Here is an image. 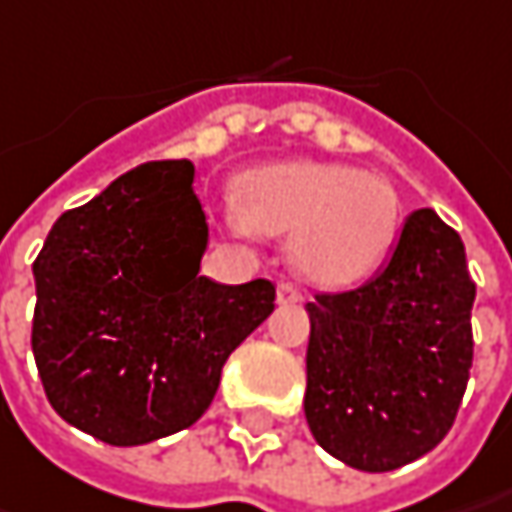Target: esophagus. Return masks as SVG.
I'll use <instances>...</instances> for the list:
<instances>
[{"label": "esophagus", "mask_w": 512, "mask_h": 512, "mask_svg": "<svg viewBox=\"0 0 512 512\" xmlns=\"http://www.w3.org/2000/svg\"><path fill=\"white\" fill-rule=\"evenodd\" d=\"M303 295H300V289L295 283H289V280H280L278 283V303L280 306H292V303H300Z\"/></svg>", "instance_id": "34e87169"}]
</instances>
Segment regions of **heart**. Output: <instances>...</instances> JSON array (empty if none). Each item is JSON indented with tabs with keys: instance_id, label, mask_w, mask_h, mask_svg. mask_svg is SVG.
I'll use <instances>...</instances> for the list:
<instances>
[{
	"instance_id": "1",
	"label": "heart",
	"mask_w": 512,
	"mask_h": 512,
	"mask_svg": "<svg viewBox=\"0 0 512 512\" xmlns=\"http://www.w3.org/2000/svg\"><path fill=\"white\" fill-rule=\"evenodd\" d=\"M234 206V232L289 234L295 269L321 286L369 278L387 260L401 226V203L387 180L318 160L246 171L234 186Z\"/></svg>"
}]
</instances>
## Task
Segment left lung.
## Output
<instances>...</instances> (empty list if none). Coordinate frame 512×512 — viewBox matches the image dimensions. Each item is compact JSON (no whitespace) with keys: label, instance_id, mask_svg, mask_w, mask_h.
Segmentation results:
<instances>
[{"label":"left lung","instance_id":"left-lung-1","mask_svg":"<svg viewBox=\"0 0 512 512\" xmlns=\"http://www.w3.org/2000/svg\"><path fill=\"white\" fill-rule=\"evenodd\" d=\"M473 300L458 232L418 209L378 278L306 303L303 412L329 456L387 473L441 444L473 367Z\"/></svg>","mask_w":512,"mask_h":512}]
</instances>
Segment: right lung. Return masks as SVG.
Segmentation results:
<instances>
[{
	"instance_id": "right-lung-1",
	"label": "right lung",
	"mask_w": 512,
	"mask_h": 512,
	"mask_svg": "<svg viewBox=\"0 0 512 512\" xmlns=\"http://www.w3.org/2000/svg\"><path fill=\"white\" fill-rule=\"evenodd\" d=\"M189 160L131 168L65 212L34 260L36 369L68 424L148 444L209 410L226 358L275 309V286L197 275L209 243Z\"/></svg>"
}]
</instances>
